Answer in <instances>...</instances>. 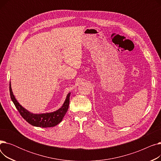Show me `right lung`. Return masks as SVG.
<instances>
[{"label": "right lung", "mask_w": 161, "mask_h": 161, "mask_svg": "<svg viewBox=\"0 0 161 161\" xmlns=\"http://www.w3.org/2000/svg\"><path fill=\"white\" fill-rule=\"evenodd\" d=\"M10 93L12 102L14 103L15 108L18 109L22 117L29 124L35 126L47 128L52 127V126H56L63 120L64 116L67 112L68 109H69L70 92H69V93L67 95L66 100L61 108L57 109V111L51 113L40 114H35L31 113L29 111H27L26 109H25L21 105L19 104V103L17 101L13 94L10 83Z\"/></svg>", "instance_id": "obj_1"}]
</instances>
